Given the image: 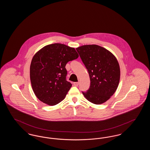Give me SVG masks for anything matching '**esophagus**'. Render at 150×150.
<instances>
[{
  "label": "esophagus",
  "mask_w": 150,
  "mask_h": 150,
  "mask_svg": "<svg viewBox=\"0 0 150 150\" xmlns=\"http://www.w3.org/2000/svg\"><path fill=\"white\" fill-rule=\"evenodd\" d=\"M74 86H78L79 85L78 82H74Z\"/></svg>",
  "instance_id": "esophagus-1"
}]
</instances>
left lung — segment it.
<instances>
[{"instance_id": "left-lung-1", "label": "left lung", "mask_w": 150, "mask_h": 150, "mask_svg": "<svg viewBox=\"0 0 150 150\" xmlns=\"http://www.w3.org/2000/svg\"><path fill=\"white\" fill-rule=\"evenodd\" d=\"M89 75L91 86L83 94L96 105L109 100L116 92L120 81V70L114 55L99 45H84L76 48Z\"/></svg>"}]
</instances>
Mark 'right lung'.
<instances>
[{
  "label": "right lung",
  "instance_id": "obj_1",
  "mask_svg": "<svg viewBox=\"0 0 150 150\" xmlns=\"http://www.w3.org/2000/svg\"><path fill=\"white\" fill-rule=\"evenodd\" d=\"M74 48L63 44L47 45L38 51L30 68L33 90L43 103L54 106L64 99L72 84L66 79V64L78 58Z\"/></svg>",
  "mask_w": 150,
  "mask_h": 150
}]
</instances>
